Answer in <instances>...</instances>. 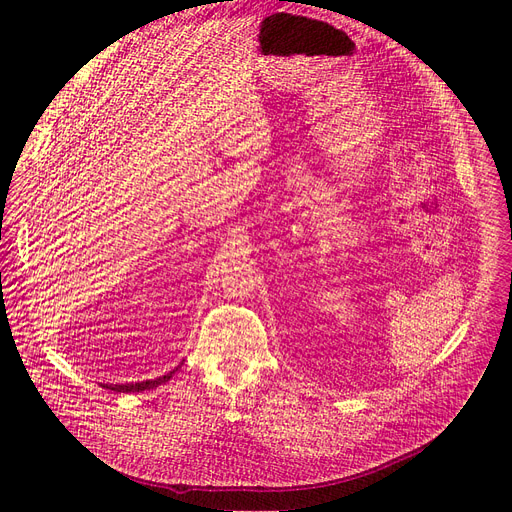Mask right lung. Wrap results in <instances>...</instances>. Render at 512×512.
Here are the masks:
<instances>
[{"instance_id":"add662e5","label":"right lung","mask_w":512,"mask_h":512,"mask_svg":"<svg viewBox=\"0 0 512 512\" xmlns=\"http://www.w3.org/2000/svg\"><path fill=\"white\" fill-rule=\"evenodd\" d=\"M176 371H178V369L170 371V373H168V375H164V377L152 379V381H141V383H127V385H103V387H105V389H109V391H115V393H139V391H145V389H154V387H158V385H162V383L170 381V379H172V375H174Z\"/></svg>"}]
</instances>
